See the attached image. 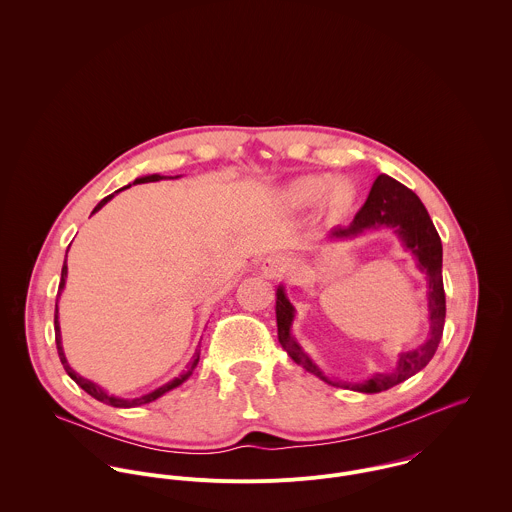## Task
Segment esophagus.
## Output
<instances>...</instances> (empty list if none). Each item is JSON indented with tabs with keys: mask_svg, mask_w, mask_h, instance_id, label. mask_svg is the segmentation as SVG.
Here are the masks:
<instances>
[{
	"mask_svg": "<svg viewBox=\"0 0 512 512\" xmlns=\"http://www.w3.org/2000/svg\"><path fill=\"white\" fill-rule=\"evenodd\" d=\"M290 258L284 254H270L268 258H264L262 270L268 278H280L290 270Z\"/></svg>",
	"mask_w": 512,
	"mask_h": 512,
	"instance_id": "esophagus-1",
	"label": "esophagus"
}]
</instances>
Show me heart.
Instances as JSON below:
<instances>
[{"mask_svg":"<svg viewBox=\"0 0 512 512\" xmlns=\"http://www.w3.org/2000/svg\"><path fill=\"white\" fill-rule=\"evenodd\" d=\"M284 201L290 207H309L321 199V205L331 215H341L355 203V187L347 179H335L329 183L323 175H307L292 181L284 189Z\"/></svg>","mask_w":512,"mask_h":512,"instance_id":"b5f03b06","label":"heart"}]
</instances>
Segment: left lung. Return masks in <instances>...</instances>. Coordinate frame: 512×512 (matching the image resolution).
Wrapping results in <instances>:
<instances>
[{"label": "left lung", "instance_id": "1", "mask_svg": "<svg viewBox=\"0 0 512 512\" xmlns=\"http://www.w3.org/2000/svg\"><path fill=\"white\" fill-rule=\"evenodd\" d=\"M390 226L396 228L400 238L404 240L406 248L418 258L420 270L428 276L430 284V339L418 347L416 351H408L400 355V361L394 372L390 374H374L365 384H355L353 388L366 394H376L388 390L406 378L414 376L418 370L432 361L438 351L439 341L443 335L445 323V292H443V278H441V240L434 222L430 219L426 207L418 199L414 191L404 187L402 183L394 181L388 175H378L372 183L363 209L357 213L351 226L333 230V236H355L368 228ZM278 301H276V317H278V341L284 351L292 357L297 365L313 372L321 380L333 384L323 372L309 361V357L301 351L290 335V325L293 321L292 303L284 295V290L278 288Z\"/></svg>", "mask_w": 512, "mask_h": 512}]
</instances>
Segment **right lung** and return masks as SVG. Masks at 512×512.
I'll return each mask as SVG.
<instances>
[{
	"instance_id": "add662e5",
	"label": "right lung",
	"mask_w": 512,
	"mask_h": 512,
	"mask_svg": "<svg viewBox=\"0 0 512 512\" xmlns=\"http://www.w3.org/2000/svg\"><path fill=\"white\" fill-rule=\"evenodd\" d=\"M159 179H165V177H161V175H147V177H142V179H136V183H151V181H159ZM171 179V177H169ZM128 187H132V185H128ZM126 189V187H124ZM122 191V189H120ZM118 193V191H116ZM114 195H108V197H104L96 207H94V211H92V215L96 213V211H100L110 199H112ZM65 280H67V260H65V264H63V272H61V284H59V293L61 290L65 288ZM59 309H57V303H55V341H57V353H59V359H61V363L65 366V370H67V374L73 378L74 382L84 390V392H88L92 398H96L98 402H104V404H108V406H114V408H134V406H142V404H149V402H153V400H157L159 396H163L165 392H169L171 388H177L179 384H183L189 376H191V372H193V368L197 366L199 363V351L195 353V359H193V363L189 366V370L185 372V374H181L179 378H175V380H171V382H167V384H163L161 388H157V390H153V392H149L146 396H142V398H134V400H124V398H114V396H108L98 384H94V382H90V380H86V378H82V376H78L76 372H74L73 368L69 366L67 363V359H65V353H63V347H61V329H59Z\"/></svg>"
}]
</instances>
